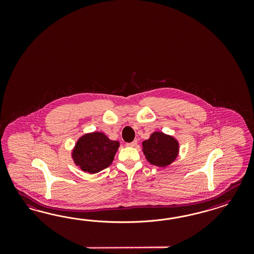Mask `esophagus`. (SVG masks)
<instances>
[{
	"instance_id": "esophagus-1",
	"label": "esophagus",
	"mask_w": 254,
	"mask_h": 254,
	"mask_svg": "<svg viewBox=\"0 0 254 254\" xmlns=\"http://www.w3.org/2000/svg\"><path fill=\"white\" fill-rule=\"evenodd\" d=\"M137 143H138V141L135 139V140L131 141V142H129V143H127V146L135 147L136 145H137Z\"/></svg>"
}]
</instances>
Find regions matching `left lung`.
I'll return each instance as SVG.
<instances>
[{"mask_svg": "<svg viewBox=\"0 0 254 254\" xmlns=\"http://www.w3.org/2000/svg\"><path fill=\"white\" fill-rule=\"evenodd\" d=\"M142 152L149 163L165 168L177 158L179 142L170 135L155 131L142 142Z\"/></svg>", "mask_w": 254, "mask_h": 254, "instance_id": "left-lung-1", "label": "left lung"}]
</instances>
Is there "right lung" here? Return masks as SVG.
Masks as SVG:
<instances>
[{
	"mask_svg": "<svg viewBox=\"0 0 254 254\" xmlns=\"http://www.w3.org/2000/svg\"><path fill=\"white\" fill-rule=\"evenodd\" d=\"M119 146V141L110 139L102 132L87 133L77 140L71 156L83 171L95 174L112 164Z\"/></svg>",
	"mask_w": 254,
	"mask_h": 254,
	"instance_id": "right-lung-1",
	"label": "right lung"
}]
</instances>
